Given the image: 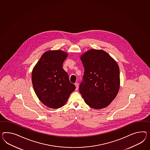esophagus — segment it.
Instances as JSON below:
<instances>
[{"instance_id":"34e87169","label":"esophagus","mask_w":150,"mask_h":150,"mask_svg":"<svg viewBox=\"0 0 150 150\" xmlns=\"http://www.w3.org/2000/svg\"><path fill=\"white\" fill-rule=\"evenodd\" d=\"M75 85H76V90H77L78 88V87H79V84H78V83H75Z\"/></svg>"}]
</instances>
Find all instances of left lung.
<instances>
[{
    "label": "left lung",
    "mask_w": 150,
    "mask_h": 150,
    "mask_svg": "<svg viewBox=\"0 0 150 150\" xmlns=\"http://www.w3.org/2000/svg\"><path fill=\"white\" fill-rule=\"evenodd\" d=\"M81 59L84 73L79 90L85 103L96 109L107 107L119 90V66L103 50H89Z\"/></svg>",
    "instance_id": "obj_1"
}]
</instances>
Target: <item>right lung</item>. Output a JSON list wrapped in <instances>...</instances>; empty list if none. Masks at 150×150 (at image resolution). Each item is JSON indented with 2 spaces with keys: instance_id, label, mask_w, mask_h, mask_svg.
Here are the masks:
<instances>
[{
  "instance_id": "add662e5",
  "label": "right lung",
  "mask_w": 150,
  "mask_h": 150,
  "mask_svg": "<svg viewBox=\"0 0 150 150\" xmlns=\"http://www.w3.org/2000/svg\"><path fill=\"white\" fill-rule=\"evenodd\" d=\"M67 57V53L62 50L47 51L33 70L31 80L35 92L39 100L48 107H62L76 88L62 69Z\"/></svg>"
}]
</instances>
